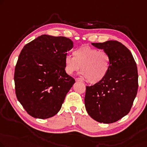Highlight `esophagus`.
<instances>
[{
  "instance_id": "esophagus-1",
  "label": "esophagus",
  "mask_w": 147,
  "mask_h": 147,
  "mask_svg": "<svg viewBox=\"0 0 147 147\" xmlns=\"http://www.w3.org/2000/svg\"><path fill=\"white\" fill-rule=\"evenodd\" d=\"M76 81H82V79L80 78H76Z\"/></svg>"
}]
</instances>
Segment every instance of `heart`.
I'll use <instances>...</instances> for the list:
<instances>
[{
  "label": "heart",
  "instance_id": "heart-1",
  "mask_svg": "<svg viewBox=\"0 0 147 147\" xmlns=\"http://www.w3.org/2000/svg\"><path fill=\"white\" fill-rule=\"evenodd\" d=\"M73 55L65 58V71L68 74L77 72L81 68L82 75L90 84L102 82L108 75L111 59L107 52L82 45L74 50Z\"/></svg>",
  "mask_w": 147,
  "mask_h": 147
}]
</instances>
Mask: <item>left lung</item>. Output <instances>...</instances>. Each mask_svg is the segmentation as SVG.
<instances>
[{"instance_id": "obj_1", "label": "left lung", "mask_w": 147, "mask_h": 147, "mask_svg": "<svg viewBox=\"0 0 147 147\" xmlns=\"http://www.w3.org/2000/svg\"><path fill=\"white\" fill-rule=\"evenodd\" d=\"M92 45L108 53L111 65L102 82L86 86L85 107L96 121L111 123L128 114L133 106L139 86L137 64L129 50L119 41Z\"/></svg>"}]
</instances>
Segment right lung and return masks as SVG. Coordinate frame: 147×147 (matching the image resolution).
<instances>
[{"label": "right lung", "mask_w": 147, "mask_h": 147, "mask_svg": "<svg viewBox=\"0 0 147 147\" xmlns=\"http://www.w3.org/2000/svg\"><path fill=\"white\" fill-rule=\"evenodd\" d=\"M71 39L43 35L22 50L14 71L17 99L28 114L47 119L58 113L75 82L65 71V58Z\"/></svg>", "instance_id": "1"}]
</instances>
